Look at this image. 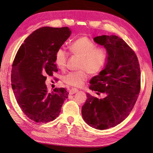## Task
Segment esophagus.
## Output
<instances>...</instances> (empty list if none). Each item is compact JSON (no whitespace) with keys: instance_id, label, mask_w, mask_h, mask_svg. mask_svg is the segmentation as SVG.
<instances>
[{"instance_id":"34e87169","label":"esophagus","mask_w":153,"mask_h":153,"mask_svg":"<svg viewBox=\"0 0 153 153\" xmlns=\"http://www.w3.org/2000/svg\"><path fill=\"white\" fill-rule=\"evenodd\" d=\"M78 92V90H77V88H71V89H70L69 90V94H75V93H76V92Z\"/></svg>"}]
</instances>
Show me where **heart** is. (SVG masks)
Segmentation results:
<instances>
[{"label":"heart","instance_id":"heart-1","mask_svg":"<svg viewBox=\"0 0 153 153\" xmlns=\"http://www.w3.org/2000/svg\"><path fill=\"white\" fill-rule=\"evenodd\" d=\"M69 50L80 58L77 71L69 72L64 76L63 81L71 86L80 87L88 78V73L94 75L101 71L108 61L107 51L103 48H97L95 43L86 37H82L74 41L69 45ZM68 54L63 48L56 52L55 63L59 69H65Z\"/></svg>","mask_w":153,"mask_h":153}]
</instances>
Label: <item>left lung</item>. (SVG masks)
Wrapping results in <instances>:
<instances>
[{
    "label": "left lung",
    "instance_id": "left-lung-1",
    "mask_svg": "<svg viewBox=\"0 0 153 153\" xmlns=\"http://www.w3.org/2000/svg\"><path fill=\"white\" fill-rule=\"evenodd\" d=\"M94 40L106 48L108 61L90 80V89L107 96L99 99L87 93L82 114L88 125L102 130L120 124L132 110L140 90V68L136 53L118 36L102 35Z\"/></svg>",
    "mask_w": 153,
    "mask_h": 153
}]
</instances>
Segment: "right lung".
<instances>
[{
	"instance_id": "add662e5",
	"label": "right lung",
	"mask_w": 153,
	"mask_h": 153,
	"mask_svg": "<svg viewBox=\"0 0 153 153\" xmlns=\"http://www.w3.org/2000/svg\"><path fill=\"white\" fill-rule=\"evenodd\" d=\"M71 33L68 27H43L28 36L13 63L11 86L21 109L36 123H47L58 117L69 92L64 88L48 92L46 77L58 71L56 52Z\"/></svg>"
}]
</instances>
